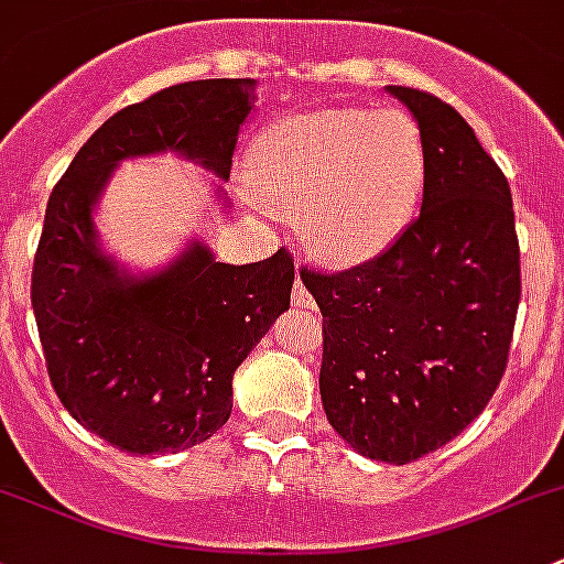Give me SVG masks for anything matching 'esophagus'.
Returning <instances> with one entry per match:
<instances>
[{"label":"esophagus","mask_w":564,"mask_h":564,"mask_svg":"<svg viewBox=\"0 0 564 564\" xmlns=\"http://www.w3.org/2000/svg\"><path fill=\"white\" fill-rule=\"evenodd\" d=\"M292 300H294V305H302V307H313V305H316V300H313V294L307 292V286L300 281V278H297V281H294Z\"/></svg>","instance_id":"obj_1"}]
</instances>
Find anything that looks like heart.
<instances>
[{
  "label": "heart",
  "instance_id": "b5f03b06",
  "mask_svg": "<svg viewBox=\"0 0 564 564\" xmlns=\"http://www.w3.org/2000/svg\"><path fill=\"white\" fill-rule=\"evenodd\" d=\"M430 151L405 110L329 108L275 121L248 151V186L278 216H300L307 246L361 264L394 246L422 207Z\"/></svg>",
  "mask_w": 564,
  "mask_h": 564
}]
</instances>
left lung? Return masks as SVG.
Returning <instances> with one entry per match:
<instances>
[{"mask_svg":"<svg viewBox=\"0 0 564 564\" xmlns=\"http://www.w3.org/2000/svg\"><path fill=\"white\" fill-rule=\"evenodd\" d=\"M422 127V213L381 257L340 272L302 267L322 311L318 389L359 454L408 465L459 435L500 387L521 267L506 175L435 94L389 86Z\"/></svg>","mask_w":564,"mask_h":564,"instance_id":"obj_1","label":"left lung"}]
</instances>
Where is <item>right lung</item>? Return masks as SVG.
Wrapping results in <instances>:
<instances>
[{"label":"right lung","mask_w":564,"mask_h":564,"mask_svg":"<svg viewBox=\"0 0 564 564\" xmlns=\"http://www.w3.org/2000/svg\"><path fill=\"white\" fill-rule=\"evenodd\" d=\"M251 78L188 80L118 110L53 186L32 270V307L62 405L127 454H175L232 413V376L289 307L294 259L221 264L199 242L156 275L121 272L91 210L121 159L177 151L229 177Z\"/></svg>","instance_id":"right-lung-1"}]
</instances>
